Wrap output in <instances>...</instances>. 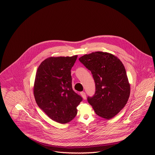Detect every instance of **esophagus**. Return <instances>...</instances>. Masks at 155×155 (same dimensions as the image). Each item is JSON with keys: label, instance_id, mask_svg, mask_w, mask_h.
<instances>
[{"label": "esophagus", "instance_id": "obj_1", "mask_svg": "<svg viewBox=\"0 0 155 155\" xmlns=\"http://www.w3.org/2000/svg\"><path fill=\"white\" fill-rule=\"evenodd\" d=\"M80 94H81V96H82V97H83V99H86V94H85V93H84V92H83V91L81 92V93H80Z\"/></svg>", "mask_w": 155, "mask_h": 155}]
</instances>
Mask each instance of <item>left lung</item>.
<instances>
[{
	"mask_svg": "<svg viewBox=\"0 0 155 155\" xmlns=\"http://www.w3.org/2000/svg\"><path fill=\"white\" fill-rule=\"evenodd\" d=\"M79 61L91 72L95 82V94L87 97V102L98 116L113 118L125 106L130 95L123 63L114 55L102 51L85 54Z\"/></svg>",
	"mask_w": 155,
	"mask_h": 155,
	"instance_id": "left-lung-1",
	"label": "left lung"
}]
</instances>
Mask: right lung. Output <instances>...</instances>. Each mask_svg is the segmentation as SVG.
I'll return each instance as SVG.
<instances>
[{"label": "right lung", "mask_w": 155, "mask_h": 155, "mask_svg": "<svg viewBox=\"0 0 155 155\" xmlns=\"http://www.w3.org/2000/svg\"><path fill=\"white\" fill-rule=\"evenodd\" d=\"M77 55L50 57L38 68L34 87L36 103L51 120L65 124L77 114L82 97L72 89L71 69Z\"/></svg>", "instance_id": "obj_1"}]
</instances>
